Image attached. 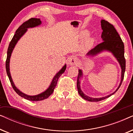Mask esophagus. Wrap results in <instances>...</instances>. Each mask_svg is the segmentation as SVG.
I'll return each instance as SVG.
<instances>
[{
    "label": "esophagus",
    "mask_w": 133,
    "mask_h": 133,
    "mask_svg": "<svg viewBox=\"0 0 133 133\" xmlns=\"http://www.w3.org/2000/svg\"><path fill=\"white\" fill-rule=\"evenodd\" d=\"M68 63L70 65H75L77 63V59L75 57H71L68 59Z\"/></svg>",
    "instance_id": "obj_1"
}]
</instances>
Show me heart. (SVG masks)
<instances>
[{"mask_svg":"<svg viewBox=\"0 0 133 133\" xmlns=\"http://www.w3.org/2000/svg\"><path fill=\"white\" fill-rule=\"evenodd\" d=\"M89 34H90V32H89L88 31H83L81 32V36L82 37L85 38L87 37V36L89 35ZM94 41H95V40H94V38L93 37H90L87 38V39L85 41L84 43H83V47L85 49L90 48L92 46V45H93Z\"/></svg>","mask_w":133,"mask_h":133,"instance_id":"1","label":"heart"}]
</instances>
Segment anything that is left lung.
<instances>
[{
    "mask_svg": "<svg viewBox=\"0 0 133 133\" xmlns=\"http://www.w3.org/2000/svg\"><path fill=\"white\" fill-rule=\"evenodd\" d=\"M101 22L102 29L103 30L101 36L103 42L98 44L92 50H91L87 54L86 56H88V57H93V56L97 55L103 51H108L111 52L112 55L114 56V57L117 59L118 62L119 63L120 66H121L122 70L121 79L119 87L114 92L110 94V95L105 96V97L92 98L85 95L82 91L81 90V82H80L81 81L80 80H81V77H83V71L82 70H79L77 82L78 92L83 99L90 102H99L102 101V100L107 99V98L109 97L115 93L121 87L123 77H124L125 71V59L124 57V45H123V42L113 25L109 23L108 22L105 21V20H102Z\"/></svg>",
    "mask_w": 133,
    "mask_h": 133,
    "instance_id": "1",
    "label": "left lung"
}]
</instances>
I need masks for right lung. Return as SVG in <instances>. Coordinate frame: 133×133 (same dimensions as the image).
Listing matches in <instances>:
<instances>
[{
  "label": "right lung",
  "mask_w": 133,
  "mask_h": 133,
  "mask_svg": "<svg viewBox=\"0 0 133 133\" xmlns=\"http://www.w3.org/2000/svg\"><path fill=\"white\" fill-rule=\"evenodd\" d=\"M41 23L42 22L41 21V19H37V18H31V19H29L28 21L25 22L24 23H22V24L18 28L17 30H16L15 34H14L13 37H12L11 41L10 42V45H9L8 48V51H7V57L6 61V71L7 75H8L9 79H10L11 84L12 88H13L14 90L15 91L16 93L19 94V95L20 96H21L22 97H23L24 99L31 101H42V100L47 99L51 94H52V92L54 91V88H55V87H56V85H57L58 79H59L60 76L65 72V71L66 70V65L65 64L64 66L62 68L61 70H60L57 73H56V75L54 76V77L52 80L51 83V84L50 86H49L48 88H47L45 91L42 92L41 94H37V95H27V94L21 91L15 86V85H14L10 71V62L12 51H13L14 47H15L17 42L19 41V39H21V38L24 35L25 32L27 31L28 28H34V27L37 26H39V25H41Z\"/></svg>",
  "instance_id": "right-lung-1"
}]
</instances>
